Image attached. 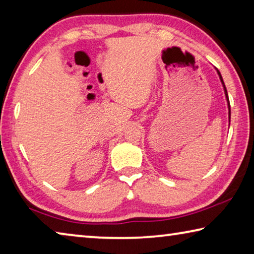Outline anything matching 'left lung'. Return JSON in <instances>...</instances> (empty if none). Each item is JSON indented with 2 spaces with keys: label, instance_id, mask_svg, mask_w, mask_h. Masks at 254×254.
<instances>
[{
  "label": "left lung",
  "instance_id": "left-lung-1",
  "mask_svg": "<svg viewBox=\"0 0 254 254\" xmlns=\"http://www.w3.org/2000/svg\"><path fill=\"white\" fill-rule=\"evenodd\" d=\"M215 69H216V68H215ZM216 71H217V75L220 76V80H221V83H222V85H223V89H224V94H225L226 102H227V109H229V122H231V106H230L229 95H227V91H226V87H225V84H224V81H223V78H222V75H221V72L218 71V69H216Z\"/></svg>",
  "mask_w": 254,
  "mask_h": 254
}]
</instances>
